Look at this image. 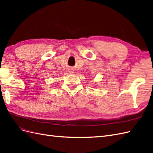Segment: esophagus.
<instances>
[{"label": "esophagus", "mask_w": 153, "mask_h": 153, "mask_svg": "<svg viewBox=\"0 0 153 153\" xmlns=\"http://www.w3.org/2000/svg\"><path fill=\"white\" fill-rule=\"evenodd\" d=\"M68 72L70 73V74H72V73H74V70L73 69H72V68H69L68 70Z\"/></svg>", "instance_id": "obj_1"}]
</instances>
